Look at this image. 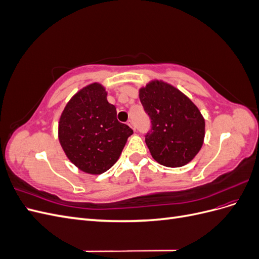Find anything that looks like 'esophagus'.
Wrapping results in <instances>:
<instances>
[{
    "label": "esophagus",
    "mask_w": 259,
    "mask_h": 259,
    "mask_svg": "<svg viewBox=\"0 0 259 259\" xmlns=\"http://www.w3.org/2000/svg\"><path fill=\"white\" fill-rule=\"evenodd\" d=\"M127 124L130 125V126L133 128V130H134V131H136V127H135V125H134V123H133V121H128L127 122Z\"/></svg>",
    "instance_id": "esophagus-1"
}]
</instances>
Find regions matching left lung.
<instances>
[{
  "instance_id": "obj_1",
  "label": "left lung",
  "mask_w": 259,
  "mask_h": 259,
  "mask_svg": "<svg viewBox=\"0 0 259 259\" xmlns=\"http://www.w3.org/2000/svg\"><path fill=\"white\" fill-rule=\"evenodd\" d=\"M139 99L151 119L146 145L161 165L179 167L193 160L203 146L205 120L192 100L175 86L152 80L139 89Z\"/></svg>"
}]
</instances>
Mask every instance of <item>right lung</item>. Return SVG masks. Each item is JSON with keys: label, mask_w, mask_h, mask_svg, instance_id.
<instances>
[{"label": "right lung", "mask_w": 259, "mask_h": 259, "mask_svg": "<svg viewBox=\"0 0 259 259\" xmlns=\"http://www.w3.org/2000/svg\"><path fill=\"white\" fill-rule=\"evenodd\" d=\"M133 130L116 119L100 83H92L70 99L58 123V139L67 158L86 174L105 173L119 160Z\"/></svg>", "instance_id": "right-lung-1"}]
</instances>
